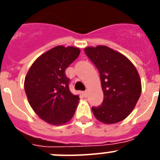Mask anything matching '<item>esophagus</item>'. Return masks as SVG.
Listing matches in <instances>:
<instances>
[{
  "label": "esophagus",
  "instance_id": "34e87169",
  "mask_svg": "<svg viewBox=\"0 0 160 160\" xmlns=\"http://www.w3.org/2000/svg\"><path fill=\"white\" fill-rule=\"evenodd\" d=\"M83 94H84V95H85V97H86V96H87V95H88V90H85V91L83 92Z\"/></svg>",
  "mask_w": 160,
  "mask_h": 160
}]
</instances>
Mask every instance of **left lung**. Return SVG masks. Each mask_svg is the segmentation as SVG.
I'll use <instances>...</instances> for the list:
<instances>
[{"label":"left lung","mask_w":160,"mask_h":160,"mask_svg":"<svg viewBox=\"0 0 160 160\" xmlns=\"http://www.w3.org/2000/svg\"><path fill=\"white\" fill-rule=\"evenodd\" d=\"M85 52L99 70L104 100L92 107L94 115L105 124L124 119L141 95V81L134 65L124 55L105 46L87 47Z\"/></svg>","instance_id":"obj_1"}]
</instances>
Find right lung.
<instances>
[{
    "instance_id": "right-lung-1",
    "label": "right lung",
    "mask_w": 160,
    "mask_h": 160,
    "mask_svg": "<svg viewBox=\"0 0 160 160\" xmlns=\"http://www.w3.org/2000/svg\"><path fill=\"white\" fill-rule=\"evenodd\" d=\"M73 46H56L32 64L25 79V91L31 108L49 124L67 123L77 108L79 95L70 92L65 70L80 55Z\"/></svg>"
}]
</instances>
